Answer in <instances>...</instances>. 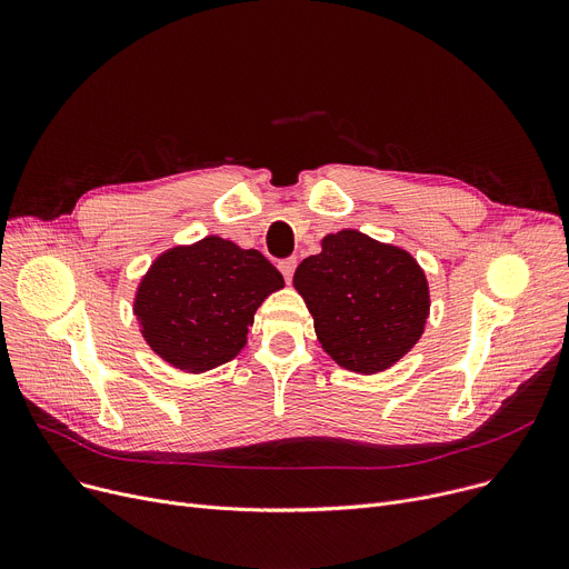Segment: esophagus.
<instances>
[{"instance_id": "1", "label": "esophagus", "mask_w": 569, "mask_h": 569, "mask_svg": "<svg viewBox=\"0 0 569 569\" xmlns=\"http://www.w3.org/2000/svg\"><path fill=\"white\" fill-rule=\"evenodd\" d=\"M295 267H297V260L295 258H283L281 262H279V269H281V274H283V279L290 283L292 281V274H295Z\"/></svg>"}]
</instances>
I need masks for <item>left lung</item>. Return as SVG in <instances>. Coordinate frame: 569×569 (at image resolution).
I'll use <instances>...</instances> for the list:
<instances>
[{"mask_svg":"<svg viewBox=\"0 0 569 569\" xmlns=\"http://www.w3.org/2000/svg\"><path fill=\"white\" fill-rule=\"evenodd\" d=\"M292 283L325 352L348 371L390 369L425 332L429 286L422 267L408 251L357 230L327 234Z\"/></svg>","mask_w":569,"mask_h":569,"instance_id":"8db88e82","label":"left lung"}]
</instances>
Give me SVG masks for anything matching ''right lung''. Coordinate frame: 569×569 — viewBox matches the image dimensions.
<instances>
[{"label":"right lung","mask_w":569,"mask_h":569,"mask_svg":"<svg viewBox=\"0 0 569 569\" xmlns=\"http://www.w3.org/2000/svg\"><path fill=\"white\" fill-rule=\"evenodd\" d=\"M279 288L281 272L260 251L212 234L161 253L138 286L133 313L168 365L202 373L244 348L256 309Z\"/></svg>","instance_id":"add662e5"}]
</instances>
